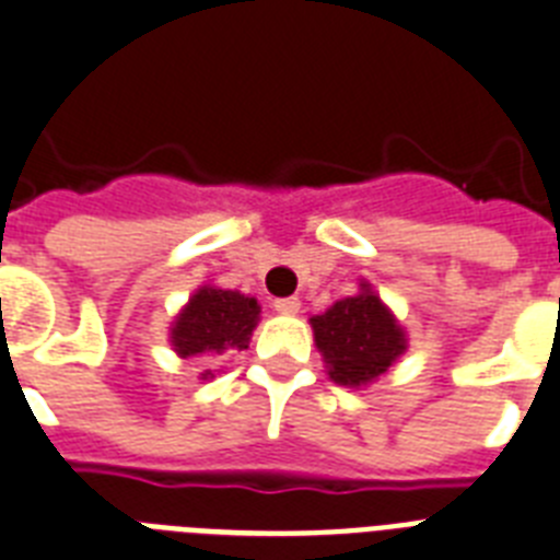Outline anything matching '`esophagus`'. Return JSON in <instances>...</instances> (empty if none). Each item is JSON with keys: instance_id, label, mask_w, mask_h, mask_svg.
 Wrapping results in <instances>:
<instances>
[{"instance_id": "34e87169", "label": "esophagus", "mask_w": 560, "mask_h": 560, "mask_svg": "<svg viewBox=\"0 0 560 560\" xmlns=\"http://www.w3.org/2000/svg\"><path fill=\"white\" fill-rule=\"evenodd\" d=\"M277 314H298L300 312V300L298 298H280L271 303Z\"/></svg>"}]
</instances>
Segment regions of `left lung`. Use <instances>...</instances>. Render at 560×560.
I'll return each instance as SVG.
<instances>
[{
	"label": "left lung",
	"instance_id": "left-lung-1",
	"mask_svg": "<svg viewBox=\"0 0 560 560\" xmlns=\"http://www.w3.org/2000/svg\"><path fill=\"white\" fill-rule=\"evenodd\" d=\"M308 323L326 372L346 389H366L381 381L409 349L406 329L369 280H360L358 294L312 314Z\"/></svg>",
	"mask_w": 560,
	"mask_h": 560
}]
</instances>
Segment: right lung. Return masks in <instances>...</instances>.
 Wrapping results in <instances>:
<instances>
[{
    "label": "right lung",
    "instance_id": "obj_1",
    "mask_svg": "<svg viewBox=\"0 0 560 560\" xmlns=\"http://www.w3.org/2000/svg\"><path fill=\"white\" fill-rule=\"evenodd\" d=\"M260 323L257 298L240 291L202 283L168 326V343L177 358H217L225 352L248 349L252 331ZM214 377L211 369L202 372V381Z\"/></svg>",
    "mask_w": 560,
    "mask_h": 560
}]
</instances>
